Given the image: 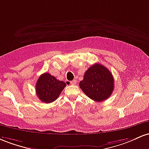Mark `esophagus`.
<instances>
[{"mask_svg": "<svg viewBox=\"0 0 149 149\" xmlns=\"http://www.w3.org/2000/svg\"><path fill=\"white\" fill-rule=\"evenodd\" d=\"M70 84H71L72 85H75L77 84V81L76 80H73V81H70Z\"/></svg>", "mask_w": 149, "mask_h": 149, "instance_id": "1", "label": "esophagus"}]
</instances>
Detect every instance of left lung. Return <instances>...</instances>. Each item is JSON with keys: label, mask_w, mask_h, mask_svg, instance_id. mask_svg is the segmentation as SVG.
I'll return each instance as SVG.
<instances>
[{"label": "left lung", "mask_w": 149, "mask_h": 149, "mask_svg": "<svg viewBox=\"0 0 149 149\" xmlns=\"http://www.w3.org/2000/svg\"><path fill=\"white\" fill-rule=\"evenodd\" d=\"M79 87L88 98L101 102L111 96L114 89V79L108 68L99 63L90 67L79 82Z\"/></svg>", "instance_id": "8db88e82"}]
</instances>
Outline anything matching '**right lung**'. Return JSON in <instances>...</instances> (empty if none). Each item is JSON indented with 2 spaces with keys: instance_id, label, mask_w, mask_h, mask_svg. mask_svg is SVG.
Instances as JSON below:
<instances>
[{
  "instance_id": "add662e5",
  "label": "right lung",
  "mask_w": 149,
  "mask_h": 149,
  "mask_svg": "<svg viewBox=\"0 0 149 149\" xmlns=\"http://www.w3.org/2000/svg\"><path fill=\"white\" fill-rule=\"evenodd\" d=\"M65 86L64 81L58 80L49 73H43L36 84V95L43 103H52L58 98Z\"/></svg>"
}]
</instances>
